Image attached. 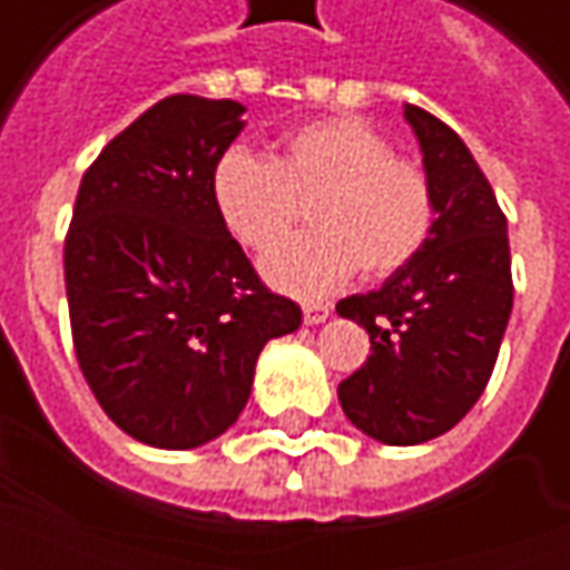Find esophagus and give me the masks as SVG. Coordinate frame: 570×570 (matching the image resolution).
<instances>
[{
  "instance_id": "esophagus-1",
  "label": "esophagus",
  "mask_w": 570,
  "mask_h": 570,
  "mask_svg": "<svg viewBox=\"0 0 570 570\" xmlns=\"http://www.w3.org/2000/svg\"><path fill=\"white\" fill-rule=\"evenodd\" d=\"M302 317H305V323H323L326 317H330V305H321V302H308L305 308H302Z\"/></svg>"
}]
</instances>
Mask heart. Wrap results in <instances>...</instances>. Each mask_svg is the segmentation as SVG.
Wrapping results in <instances>:
<instances>
[{
    "label": "heart",
    "mask_w": 570,
    "mask_h": 570,
    "mask_svg": "<svg viewBox=\"0 0 570 570\" xmlns=\"http://www.w3.org/2000/svg\"><path fill=\"white\" fill-rule=\"evenodd\" d=\"M213 207L240 247L268 249L312 198V232L262 262L274 286L323 296L360 272L384 281L419 256L433 232L436 195L421 164L363 118H321L289 130L272 161L244 149L213 167Z\"/></svg>",
    "instance_id": "heart-1"
}]
</instances>
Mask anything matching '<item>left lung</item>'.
<instances>
[{
	"label": "left lung",
	"instance_id": "8db88e82",
	"mask_svg": "<svg viewBox=\"0 0 570 570\" xmlns=\"http://www.w3.org/2000/svg\"><path fill=\"white\" fill-rule=\"evenodd\" d=\"M436 195L428 244L382 289L335 311L370 333V360L338 384L345 415L387 445H419L473 409L513 311L507 216L445 121L406 104Z\"/></svg>",
	"mask_w": 570,
	"mask_h": 570
}]
</instances>
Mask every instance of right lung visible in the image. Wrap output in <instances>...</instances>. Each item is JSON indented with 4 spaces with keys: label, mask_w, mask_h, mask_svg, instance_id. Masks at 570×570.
<instances>
[{
    "label": "right lung",
    "mask_w": 570,
    "mask_h": 570,
    "mask_svg": "<svg viewBox=\"0 0 570 570\" xmlns=\"http://www.w3.org/2000/svg\"><path fill=\"white\" fill-rule=\"evenodd\" d=\"M240 112L195 94L146 109L85 170L63 244L81 375L106 415L155 449L232 428L265 342L302 323L213 207V167Z\"/></svg>",
    "instance_id": "right-lung-1"
}]
</instances>
